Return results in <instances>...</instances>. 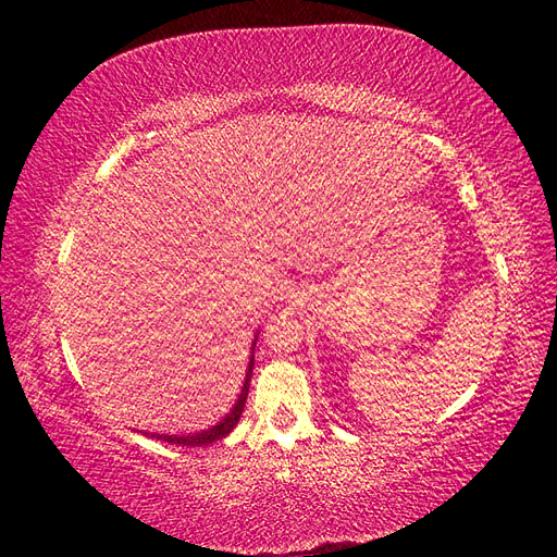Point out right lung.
<instances>
[{
	"label": "right lung",
	"mask_w": 557,
	"mask_h": 557,
	"mask_svg": "<svg viewBox=\"0 0 557 557\" xmlns=\"http://www.w3.org/2000/svg\"><path fill=\"white\" fill-rule=\"evenodd\" d=\"M258 339V337H256ZM256 339L251 345V359H248V369H246V377H244V385H242V393L239 399L234 401V407L230 409V413H224V419L218 421L215 425H210L206 431H198V433H186V435H168V433H148L150 437H158V441L164 443H172V445H182V447H203L220 441V437L230 435L232 429L236 423H239V417L244 411L246 405V397H248V383H251V373H253V347H256Z\"/></svg>",
	"instance_id": "add662e5"
}]
</instances>
